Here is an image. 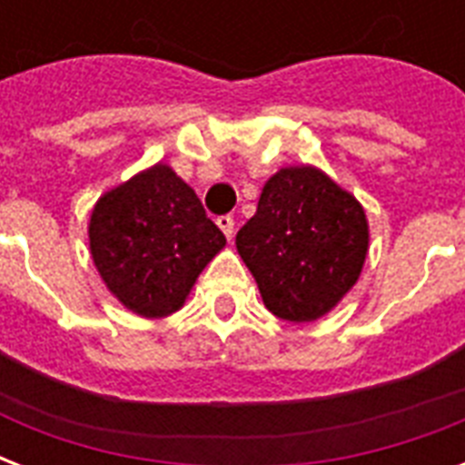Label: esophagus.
Returning <instances> with one entry per match:
<instances>
[{"label": "esophagus", "mask_w": 465, "mask_h": 465, "mask_svg": "<svg viewBox=\"0 0 465 465\" xmlns=\"http://www.w3.org/2000/svg\"><path fill=\"white\" fill-rule=\"evenodd\" d=\"M217 226H219V229H222V232H224L226 239L232 241V236H233V217H229V214H224V217H219L217 219Z\"/></svg>", "instance_id": "obj_1"}]
</instances>
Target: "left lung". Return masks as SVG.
I'll list each match as a JSON object with an SVG mask.
<instances>
[{"mask_svg": "<svg viewBox=\"0 0 465 465\" xmlns=\"http://www.w3.org/2000/svg\"><path fill=\"white\" fill-rule=\"evenodd\" d=\"M236 251L270 313L311 323L360 280L369 251L367 212L318 166H284L262 185L258 210L236 233Z\"/></svg>", "mask_w": 465, "mask_h": 465, "instance_id": "left-lung-1", "label": "left lung"}]
</instances>
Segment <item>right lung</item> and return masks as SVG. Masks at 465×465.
I'll use <instances>...</instances> for the list:
<instances>
[{
	"mask_svg": "<svg viewBox=\"0 0 465 465\" xmlns=\"http://www.w3.org/2000/svg\"><path fill=\"white\" fill-rule=\"evenodd\" d=\"M224 246L195 190L163 161L105 190L91 210V261L113 297L142 318L181 309Z\"/></svg>",
	"mask_w": 465,
	"mask_h": 465,
	"instance_id": "obj_1",
	"label": "right lung"
}]
</instances>
